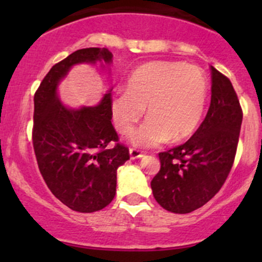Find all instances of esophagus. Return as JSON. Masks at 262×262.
<instances>
[{
	"label": "esophagus",
	"instance_id": "1",
	"mask_svg": "<svg viewBox=\"0 0 262 262\" xmlns=\"http://www.w3.org/2000/svg\"><path fill=\"white\" fill-rule=\"evenodd\" d=\"M129 155H130V158L132 160H137V158H142L143 157V153L141 152L139 149H136V148H130L129 149Z\"/></svg>",
	"mask_w": 262,
	"mask_h": 262
}]
</instances>
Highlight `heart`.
<instances>
[{"mask_svg": "<svg viewBox=\"0 0 262 262\" xmlns=\"http://www.w3.org/2000/svg\"><path fill=\"white\" fill-rule=\"evenodd\" d=\"M208 99V80L199 67L181 62H150L129 76L126 90L112 100L116 130L128 136L144 114L149 118L130 136L137 147L181 141L199 126Z\"/></svg>", "mask_w": 262, "mask_h": 262, "instance_id": "obj_1", "label": "heart"}]
</instances>
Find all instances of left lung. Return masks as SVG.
Wrapping results in <instances>:
<instances>
[{"instance_id": "8db88e82", "label": "left lung", "mask_w": 262, "mask_h": 262, "mask_svg": "<svg viewBox=\"0 0 262 262\" xmlns=\"http://www.w3.org/2000/svg\"><path fill=\"white\" fill-rule=\"evenodd\" d=\"M212 100L194 136L158 155L161 168L150 181L163 209L186 214L207 204L221 190L233 165L242 124V109L231 81L214 67Z\"/></svg>"}]
</instances>
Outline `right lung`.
Here are the masks:
<instances>
[{"mask_svg":"<svg viewBox=\"0 0 262 262\" xmlns=\"http://www.w3.org/2000/svg\"><path fill=\"white\" fill-rule=\"evenodd\" d=\"M109 66L106 48L78 49L53 66L34 96L33 144L49 190L72 210L92 213L112 203L116 170L129 160L112 124V90L96 106L71 109L58 96V84L76 64Z\"/></svg>","mask_w":262,"mask_h":262,"instance_id":"obj_1","label":"right lung"}]
</instances>
